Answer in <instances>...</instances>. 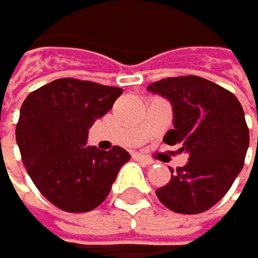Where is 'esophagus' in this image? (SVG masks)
<instances>
[{"instance_id":"34e87169","label":"esophagus","mask_w":258,"mask_h":258,"mask_svg":"<svg viewBox=\"0 0 258 258\" xmlns=\"http://www.w3.org/2000/svg\"><path fill=\"white\" fill-rule=\"evenodd\" d=\"M132 158L137 160V161H140V163H144V165H147V166L152 165V163H153V160H150L149 157H144V155H140V153H134V155H132Z\"/></svg>"}]
</instances>
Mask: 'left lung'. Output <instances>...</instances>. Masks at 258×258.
<instances>
[{
	"instance_id": "left-lung-1",
	"label": "left lung",
	"mask_w": 258,
	"mask_h": 258,
	"mask_svg": "<svg viewBox=\"0 0 258 258\" xmlns=\"http://www.w3.org/2000/svg\"><path fill=\"white\" fill-rule=\"evenodd\" d=\"M147 89L173 103L174 127L163 142L189 153L184 166L169 168L171 179L155 190L157 197L176 213H202L225 197L244 166L249 147L244 109L229 90L199 76L161 79Z\"/></svg>"
}]
</instances>
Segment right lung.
<instances>
[{"instance_id":"right-lung-1","label":"right lung","mask_w":258,"mask_h":258,"mask_svg":"<svg viewBox=\"0 0 258 258\" xmlns=\"http://www.w3.org/2000/svg\"><path fill=\"white\" fill-rule=\"evenodd\" d=\"M122 93L73 77L56 79L29 93L21 106L16 140L30 179L50 202L69 213L97 208L131 157L121 147H85L89 129Z\"/></svg>"}]
</instances>
